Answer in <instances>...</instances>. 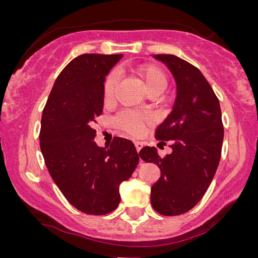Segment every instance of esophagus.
Returning a JSON list of instances; mask_svg holds the SVG:
<instances>
[{
	"label": "esophagus",
	"mask_w": 258,
	"mask_h": 258,
	"mask_svg": "<svg viewBox=\"0 0 258 258\" xmlns=\"http://www.w3.org/2000/svg\"><path fill=\"white\" fill-rule=\"evenodd\" d=\"M135 147H136V150H137V152L139 153V150L143 148V143H142V142H139V141H135Z\"/></svg>",
	"instance_id": "esophagus-1"
}]
</instances>
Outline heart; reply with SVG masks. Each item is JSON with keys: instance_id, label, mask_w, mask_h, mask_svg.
<instances>
[{"instance_id": "b5f03b06", "label": "heart", "mask_w": 258, "mask_h": 258, "mask_svg": "<svg viewBox=\"0 0 258 258\" xmlns=\"http://www.w3.org/2000/svg\"><path fill=\"white\" fill-rule=\"evenodd\" d=\"M133 74L139 79L142 86L146 90L147 93H152V92H159L160 94L165 91L167 86V78L165 73L160 69L159 67L153 64L141 65V67L136 68L132 70ZM117 78L116 73H111L106 76L104 82V98L105 100H111L116 90ZM150 116L144 112L131 111L126 110L122 111L117 117V123L121 128L125 131L137 135L142 131L144 126L150 122Z\"/></svg>"}]
</instances>
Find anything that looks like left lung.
<instances>
[{
    "instance_id": "obj_1",
    "label": "left lung",
    "mask_w": 258,
    "mask_h": 258,
    "mask_svg": "<svg viewBox=\"0 0 258 258\" xmlns=\"http://www.w3.org/2000/svg\"><path fill=\"white\" fill-rule=\"evenodd\" d=\"M154 58L166 65L176 81L172 111L155 135L159 141H170L172 153L162 159L156 148L144 147L139 156L161 171L150 194L154 210L177 216L193 209L214 179L223 143L222 112L214 90L199 69L172 54Z\"/></svg>"
}]
</instances>
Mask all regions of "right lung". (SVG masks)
Returning a JSON list of instances; mask_svg holds the SVG:
<instances>
[{"label": "right lung", "mask_w": 258, "mask_h": 258, "mask_svg": "<svg viewBox=\"0 0 258 258\" xmlns=\"http://www.w3.org/2000/svg\"><path fill=\"white\" fill-rule=\"evenodd\" d=\"M122 54H81L59 74L41 119L40 148L52 179L74 207L106 215L120 204V184L132 176L138 154L131 141L94 142L105 76Z\"/></svg>", "instance_id": "right-lung-1"}]
</instances>
